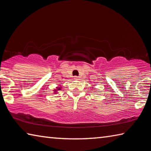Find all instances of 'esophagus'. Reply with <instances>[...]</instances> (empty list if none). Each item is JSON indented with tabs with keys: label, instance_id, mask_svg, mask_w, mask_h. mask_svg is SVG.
Instances as JSON below:
<instances>
[{
	"label": "esophagus",
	"instance_id": "1",
	"mask_svg": "<svg viewBox=\"0 0 151 151\" xmlns=\"http://www.w3.org/2000/svg\"><path fill=\"white\" fill-rule=\"evenodd\" d=\"M74 79H78V76H75L74 77Z\"/></svg>",
	"mask_w": 151,
	"mask_h": 151
}]
</instances>
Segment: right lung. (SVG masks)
I'll use <instances>...</instances> for the list:
<instances>
[{"label":"right lung","mask_w":151,"mask_h":151,"mask_svg":"<svg viewBox=\"0 0 151 151\" xmlns=\"http://www.w3.org/2000/svg\"><path fill=\"white\" fill-rule=\"evenodd\" d=\"M61 89H62V87H56V89L54 90L53 91L55 93H57L58 91H60Z\"/></svg>","instance_id":"add662e5"}]
</instances>
